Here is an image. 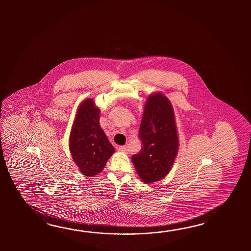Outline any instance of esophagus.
<instances>
[{
	"mask_svg": "<svg viewBox=\"0 0 251 251\" xmlns=\"http://www.w3.org/2000/svg\"><path fill=\"white\" fill-rule=\"evenodd\" d=\"M118 151H121V152H124V153H127V147L126 146H119Z\"/></svg>",
	"mask_w": 251,
	"mask_h": 251,
	"instance_id": "esophagus-1",
	"label": "esophagus"
}]
</instances>
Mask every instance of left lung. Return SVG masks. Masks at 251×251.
<instances>
[{
    "label": "left lung",
    "instance_id": "1",
    "mask_svg": "<svg viewBox=\"0 0 251 251\" xmlns=\"http://www.w3.org/2000/svg\"><path fill=\"white\" fill-rule=\"evenodd\" d=\"M138 136L142 149L132 156L137 174L146 184L159 181L169 174L178 151L174 110L162 93L148 97Z\"/></svg>",
    "mask_w": 251,
    "mask_h": 251
}]
</instances>
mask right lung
<instances>
[{"label":"right lung","instance_id":"add662e5","mask_svg":"<svg viewBox=\"0 0 251 251\" xmlns=\"http://www.w3.org/2000/svg\"><path fill=\"white\" fill-rule=\"evenodd\" d=\"M100 114L92 99L83 100L78 107L70 133L71 154L86 176H94L101 172L115 152V148L100 127Z\"/></svg>","mask_w":251,"mask_h":251}]
</instances>
